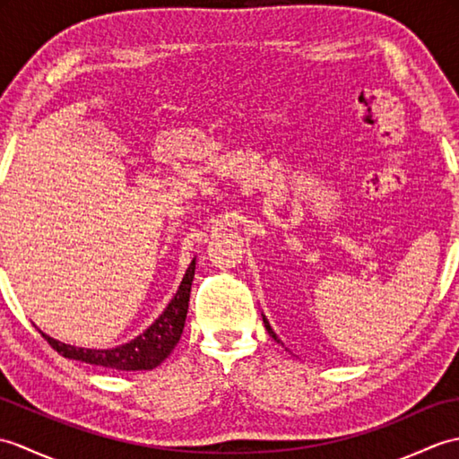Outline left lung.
Instances as JSON below:
<instances>
[{"label":"left lung","instance_id":"1","mask_svg":"<svg viewBox=\"0 0 459 459\" xmlns=\"http://www.w3.org/2000/svg\"><path fill=\"white\" fill-rule=\"evenodd\" d=\"M262 321H264V327H266V331H268V333H270L272 337H274V339L278 341V343H280V339L276 337V333H274V331H272V327H270V324H268V319H266L264 316H262Z\"/></svg>","mask_w":459,"mask_h":459}]
</instances>
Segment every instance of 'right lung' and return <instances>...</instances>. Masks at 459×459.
<instances>
[{"label": "right lung", "mask_w": 459, "mask_h": 459, "mask_svg": "<svg viewBox=\"0 0 459 459\" xmlns=\"http://www.w3.org/2000/svg\"><path fill=\"white\" fill-rule=\"evenodd\" d=\"M195 276V260L189 264L187 272L179 284L178 294L171 298L168 307L163 309V314L153 321V324L143 331L142 335L132 339L130 343H124L114 349H84L66 345L48 337L43 331H39L47 343L51 345L58 355L66 359L82 360L89 365H99L114 370H150L161 365L175 345L179 343V337L185 327V317H187L189 309V294L191 284Z\"/></svg>", "instance_id": "right-lung-1"}]
</instances>
